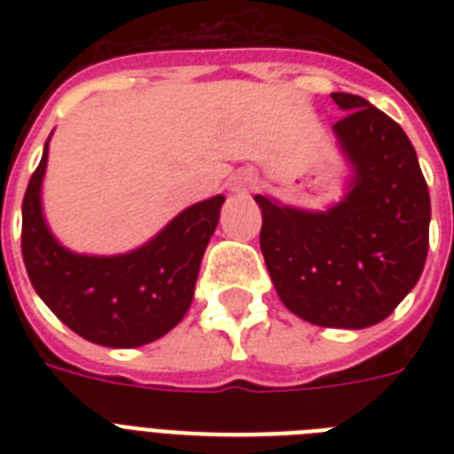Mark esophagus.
Here are the masks:
<instances>
[{"mask_svg": "<svg viewBox=\"0 0 454 454\" xmlns=\"http://www.w3.org/2000/svg\"><path fill=\"white\" fill-rule=\"evenodd\" d=\"M228 185H231V191L235 192H249L256 185V174L252 169L235 171L233 176H231V181H228Z\"/></svg>", "mask_w": 454, "mask_h": 454, "instance_id": "1", "label": "esophagus"}]
</instances>
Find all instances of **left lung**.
Here are the masks:
<instances>
[{
  "instance_id": "left-lung-1",
  "label": "left lung",
  "mask_w": 454,
  "mask_h": 454,
  "mask_svg": "<svg viewBox=\"0 0 454 454\" xmlns=\"http://www.w3.org/2000/svg\"><path fill=\"white\" fill-rule=\"evenodd\" d=\"M332 101L346 113L332 129L353 169L351 191L327 212L254 195L259 242L278 297L294 316L363 330L391 316L422 276L431 200L401 124L356 94Z\"/></svg>"
}]
</instances>
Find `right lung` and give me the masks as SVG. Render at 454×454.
Wrapping results in <instances>:
<instances>
[{"mask_svg": "<svg viewBox=\"0 0 454 454\" xmlns=\"http://www.w3.org/2000/svg\"><path fill=\"white\" fill-rule=\"evenodd\" d=\"M42 162L23 198V262L42 301L80 337L110 348L151 344L191 309L207 242L223 195L188 207L144 247L117 256L74 254L51 235L42 214Z\"/></svg>", "mask_w": 454, "mask_h": 454, "instance_id": "obj_1", "label": "right lung"}]
</instances>
